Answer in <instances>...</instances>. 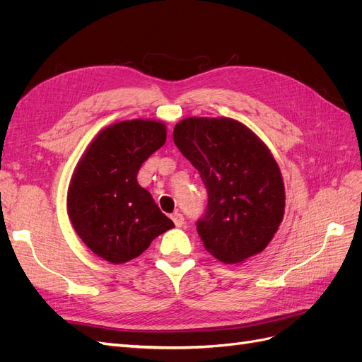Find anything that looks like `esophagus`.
<instances>
[{
  "label": "esophagus",
  "instance_id": "34e87169",
  "mask_svg": "<svg viewBox=\"0 0 362 362\" xmlns=\"http://www.w3.org/2000/svg\"><path fill=\"white\" fill-rule=\"evenodd\" d=\"M172 221H173L175 226L181 228V226L184 225V216H182L181 213H173V214H172Z\"/></svg>",
  "mask_w": 362,
  "mask_h": 362
}]
</instances>
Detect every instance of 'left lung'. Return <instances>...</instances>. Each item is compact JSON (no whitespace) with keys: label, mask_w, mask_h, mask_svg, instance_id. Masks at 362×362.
<instances>
[{"label":"left lung","mask_w":362,"mask_h":362,"mask_svg":"<svg viewBox=\"0 0 362 362\" xmlns=\"http://www.w3.org/2000/svg\"><path fill=\"white\" fill-rule=\"evenodd\" d=\"M173 141L208 193L196 229L205 249L223 262H240L264 249L282 222L286 192L266 145L228 117H187Z\"/></svg>","instance_id":"obj_1"}]
</instances>
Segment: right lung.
Segmentation results:
<instances>
[{
    "instance_id": "obj_1",
    "label": "right lung",
    "mask_w": 362,
    "mask_h": 362,
    "mask_svg": "<svg viewBox=\"0 0 362 362\" xmlns=\"http://www.w3.org/2000/svg\"><path fill=\"white\" fill-rule=\"evenodd\" d=\"M166 141L156 120H125L103 129L76 166L68 192L72 226L93 254L113 264L133 259L173 228L137 173Z\"/></svg>"
}]
</instances>
